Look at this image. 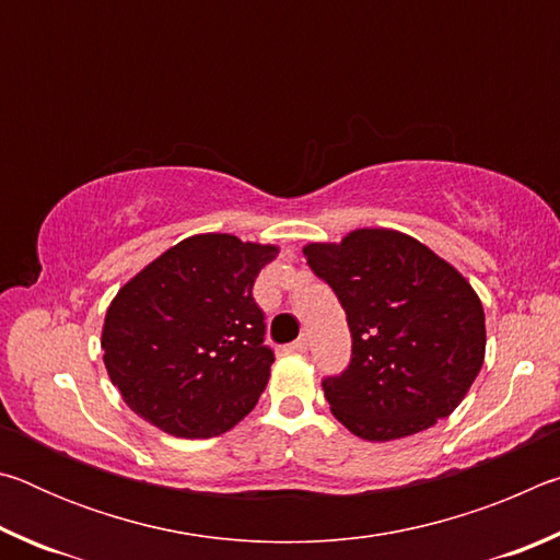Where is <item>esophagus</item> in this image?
I'll use <instances>...</instances> for the list:
<instances>
[{
    "label": "esophagus",
    "instance_id": "1",
    "mask_svg": "<svg viewBox=\"0 0 560 560\" xmlns=\"http://www.w3.org/2000/svg\"><path fill=\"white\" fill-rule=\"evenodd\" d=\"M308 348H311V338L308 336H301L299 340H293L291 346H287L289 353H306Z\"/></svg>",
    "mask_w": 560,
    "mask_h": 560
}]
</instances>
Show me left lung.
<instances>
[{
  "label": "left lung",
  "instance_id": "left-lung-1",
  "mask_svg": "<svg viewBox=\"0 0 560 560\" xmlns=\"http://www.w3.org/2000/svg\"><path fill=\"white\" fill-rule=\"evenodd\" d=\"M311 271L336 291L353 355L324 393L360 440L390 442L454 412L485 363L477 291L430 246L395 230H355L303 246Z\"/></svg>",
  "mask_w": 560,
  "mask_h": 560
}]
</instances>
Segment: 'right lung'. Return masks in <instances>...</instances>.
I'll return each instance as SVG.
<instances>
[{"mask_svg":"<svg viewBox=\"0 0 560 560\" xmlns=\"http://www.w3.org/2000/svg\"><path fill=\"white\" fill-rule=\"evenodd\" d=\"M277 254L234 234H195L116 293L101 348L132 412L175 438L207 440L254 410L273 353L252 287Z\"/></svg>","mask_w":560,"mask_h":560,"instance_id":"right-lung-1","label":"right lung"}]
</instances>
